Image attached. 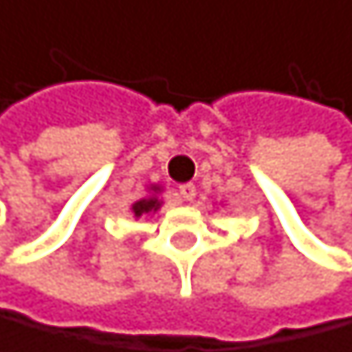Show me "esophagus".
Here are the masks:
<instances>
[{
	"instance_id": "34e87169",
	"label": "esophagus",
	"mask_w": 352,
	"mask_h": 352,
	"mask_svg": "<svg viewBox=\"0 0 352 352\" xmlns=\"http://www.w3.org/2000/svg\"><path fill=\"white\" fill-rule=\"evenodd\" d=\"M177 193H179V197L184 199V202H190V199H193V197L197 195V190H195L193 184H182Z\"/></svg>"
}]
</instances>
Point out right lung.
Listing matches in <instances>:
<instances>
[{
	"instance_id": "right-lung-1",
	"label": "right lung",
	"mask_w": 352,
	"mask_h": 352,
	"mask_svg": "<svg viewBox=\"0 0 352 352\" xmlns=\"http://www.w3.org/2000/svg\"><path fill=\"white\" fill-rule=\"evenodd\" d=\"M150 190H153V193H159L162 188H159V186H150ZM159 206H162V202L157 199V195H148V197L137 199V202L132 204V213H134V218H141V215L155 213Z\"/></svg>"
}]
</instances>
